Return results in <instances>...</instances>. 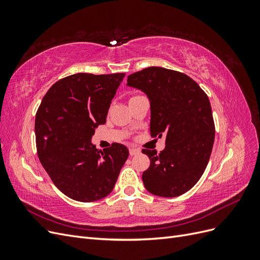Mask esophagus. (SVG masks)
I'll return each mask as SVG.
<instances>
[{"instance_id":"esophagus-1","label":"esophagus","mask_w":260,"mask_h":260,"mask_svg":"<svg viewBox=\"0 0 260 260\" xmlns=\"http://www.w3.org/2000/svg\"><path fill=\"white\" fill-rule=\"evenodd\" d=\"M129 153H130L131 156H135V155H138L140 153V149L135 148V147H131V148H129Z\"/></svg>"}]
</instances>
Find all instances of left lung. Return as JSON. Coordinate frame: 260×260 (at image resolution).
I'll return each mask as SVG.
<instances>
[{
	"instance_id": "obj_1",
	"label": "left lung",
	"mask_w": 260,
	"mask_h": 260,
	"mask_svg": "<svg viewBox=\"0 0 260 260\" xmlns=\"http://www.w3.org/2000/svg\"><path fill=\"white\" fill-rule=\"evenodd\" d=\"M127 84L149 99L152 138L166 137L160 153L142 149L151 160L142 175L145 188L161 198H176L191 190L207 167L215 140L207 94L185 74L162 67L132 74Z\"/></svg>"
}]
</instances>
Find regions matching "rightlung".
<instances>
[{"instance_id":"1","label":"right lung","mask_w":260,"mask_h":260,"mask_svg":"<svg viewBox=\"0 0 260 260\" xmlns=\"http://www.w3.org/2000/svg\"><path fill=\"white\" fill-rule=\"evenodd\" d=\"M125 74L79 73L54 83L36 114L38 157L60 192L78 202L104 199L113 191L128 148L98 149L91 139L106 122L108 108Z\"/></svg>"}]
</instances>
